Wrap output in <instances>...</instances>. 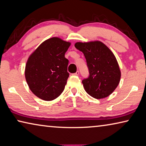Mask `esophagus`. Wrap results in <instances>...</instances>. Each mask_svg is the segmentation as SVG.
<instances>
[{
	"instance_id": "1",
	"label": "esophagus",
	"mask_w": 146,
	"mask_h": 146,
	"mask_svg": "<svg viewBox=\"0 0 146 146\" xmlns=\"http://www.w3.org/2000/svg\"><path fill=\"white\" fill-rule=\"evenodd\" d=\"M79 74H80V72H79V71H77L76 73L74 74V75H75V76H78Z\"/></svg>"
}]
</instances>
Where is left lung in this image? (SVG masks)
<instances>
[{
  "label": "left lung",
  "mask_w": 146,
  "mask_h": 146,
  "mask_svg": "<svg viewBox=\"0 0 146 146\" xmlns=\"http://www.w3.org/2000/svg\"><path fill=\"white\" fill-rule=\"evenodd\" d=\"M75 47L84 54L89 70V77L82 81L85 91L98 99L109 96L117 87L121 76L113 53L100 41L77 42Z\"/></svg>",
  "instance_id": "8db88e82"
}]
</instances>
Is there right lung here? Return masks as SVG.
<instances>
[{
  "instance_id": "right-lung-1",
  "label": "right lung",
  "mask_w": 146,
  "mask_h": 146,
  "mask_svg": "<svg viewBox=\"0 0 146 146\" xmlns=\"http://www.w3.org/2000/svg\"><path fill=\"white\" fill-rule=\"evenodd\" d=\"M70 45V42L52 37L29 56L25 77L29 89L38 98L52 101L63 92L69 76L65 54Z\"/></svg>"
}]
</instances>
